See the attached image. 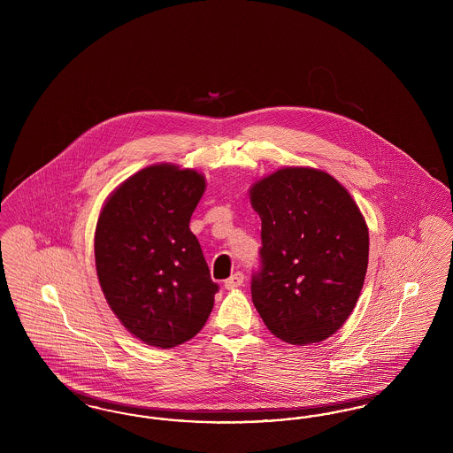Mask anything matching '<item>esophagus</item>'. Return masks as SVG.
<instances>
[{
	"instance_id": "34e87169",
	"label": "esophagus",
	"mask_w": 453,
	"mask_h": 453,
	"mask_svg": "<svg viewBox=\"0 0 453 453\" xmlns=\"http://www.w3.org/2000/svg\"><path fill=\"white\" fill-rule=\"evenodd\" d=\"M242 281H244V273H242V272H236L234 275H231L227 280L224 281V285H226V288L233 290V288L241 287V285H242Z\"/></svg>"
}]
</instances>
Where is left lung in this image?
<instances>
[{
	"instance_id": "1",
	"label": "left lung",
	"mask_w": 453,
	"mask_h": 453,
	"mask_svg": "<svg viewBox=\"0 0 453 453\" xmlns=\"http://www.w3.org/2000/svg\"><path fill=\"white\" fill-rule=\"evenodd\" d=\"M261 219L251 297L265 326L290 345L318 343L351 314L365 280L368 229L327 173L283 168L251 188Z\"/></svg>"
}]
</instances>
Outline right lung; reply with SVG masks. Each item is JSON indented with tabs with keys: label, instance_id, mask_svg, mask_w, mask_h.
Masks as SVG:
<instances>
[{
	"label": "right lung",
	"instance_id": "add662e5",
	"mask_svg": "<svg viewBox=\"0 0 453 453\" xmlns=\"http://www.w3.org/2000/svg\"><path fill=\"white\" fill-rule=\"evenodd\" d=\"M203 190L194 170L150 166L119 187L98 219L102 290L120 323L148 345L188 342L212 312L219 285L188 226Z\"/></svg>",
	"mask_w": 453,
	"mask_h": 453
}]
</instances>
